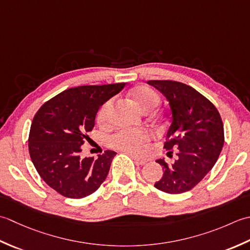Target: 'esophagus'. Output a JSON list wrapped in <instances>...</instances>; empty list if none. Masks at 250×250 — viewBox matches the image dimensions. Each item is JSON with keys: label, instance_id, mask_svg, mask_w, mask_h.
<instances>
[{"label": "esophagus", "instance_id": "1", "mask_svg": "<svg viewBox=\"0 0 250 250\" xmlns=\"http://www.w3.org/2000/svg\"><path fill=\"white\" fill-rule=\"evenodd\" d=\"M130 157L135 161V163H136L137 165H145V164H146V161L140 159V157H137L135 155H130Z\"/></svg>", "mask_w": 250, "mask_h": 250}]
</instances>
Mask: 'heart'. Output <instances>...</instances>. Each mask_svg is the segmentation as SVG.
<instances>
[{"label": "heart", "mask_w": 250, "mask_h": 250, "mask_svg": "<svg viewBox=\"0 0 250 250\" xmlns=\"http://www.w3.org/2000/svg\"><path fill=\"white\" fill-rule=\"evenodd\" d=\"M130 95L135 104L145 113L153 111L160 104L159 95L146 86H138L131 90ZM112 108H113L112 99L105 101L100 106L97 113V122L100 125H106L109 123ZM150 139L151 135L145 129H122L112 136L110 142L111 146L116 149L132 154H139Z\"/></svg>", "instance_id": "1"}]
</instances>
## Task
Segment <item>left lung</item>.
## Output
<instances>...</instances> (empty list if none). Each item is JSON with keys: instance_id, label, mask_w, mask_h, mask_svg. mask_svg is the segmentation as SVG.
<instances>
[{"instance_id": "left-lung-1", "label": "left lung", "mask_w": 250, "mask_h": 250, "mask_svg": "<svg viewBox=\"0 0 250 250\" xmlns=\"http://www.w3.org/2000/svg\"><path fill=\"white\" fill-rule=\"evenodd\" d=\"M147 84L169 103L171 124L164 147L169 152L178 147V159L171 165L164 159L156 161L164 174L154 187L180 194L193 189L216 164L225 144L221 116L206 97L189 85L168 80L147 81Z\"/></svg>"}]
</instances>
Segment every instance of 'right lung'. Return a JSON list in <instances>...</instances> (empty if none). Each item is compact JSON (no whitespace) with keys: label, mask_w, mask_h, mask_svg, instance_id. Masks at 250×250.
<instances>
[{"label":"right lung","mask_w":250,"mask_h":250,"mask_svg":"<svg viewBox=\"0 0 250 250\" xmlns=\"http://www.w3.org/2000/svg\"><path fill=\"white\" fill-rule=\"evenodd\" d=\"M125 83L69 88L46 101L34 115L29 134V153L47 185L69 198H83L98 190L116 152L98 159L80 153L95 126L99 108L119 94Z\"/></svg>","instance_id":"1"}]
</instances>
